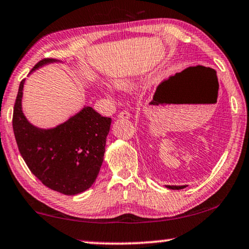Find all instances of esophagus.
<instances>
[{"instance_id": "1", "label": "esophagus", "mask_w": 249, "mask_h": 249, "mask_svg": "<svg viewBox=\"0 0 249 249\" xmlns=\"http://www.w3.org/2000/svg\"><path fill=\"white\" fill-rule=\"evenodd\" d=\"M118 119H128L130 118V112H128L127 110H123L118 114Z\"/></svg>"}]
</instances>
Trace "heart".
Masks as SVG:
<instances>
[{
    "label": "heart",
    "instance_id": "1",
    "mask_svg": "<svg viewBox=\"0 0 249 249\" xmlns=\"http://www.w3.org/2000/svg\"><path fill=\"white\" fill-rule=\"evenodd\" d=\"M133 83L127 82V81H119L117 82V86L119 89H123V90H127V89L133 88Z\"/></svg>",
    "mask_w": 249,
    "mask_h": 249
}]
</instances>
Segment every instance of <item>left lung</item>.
I'll list each match as a JSON object with an SVG mask.
<instances>
[{"label": "left lung", "mask_w": 249, "mask_h": 249, "mask_svg": "<svg viewBox=\"0 0 249 249\" xmlns=\"http://www.w3.org/2000/svg\"><path fill=\"white\" fill-rule=\"evenodd\" d=\"M165 187L172 190H180V189H184L187 185H165Z\"/></svg>", "instance_id": "1"}]
</instances>
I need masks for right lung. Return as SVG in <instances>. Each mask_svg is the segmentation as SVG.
<instances>
[{"instance_id": "add662e5", "label": "right lung", "mask_w": 249, "mask_h": 249, "mask_svg": "<svg viewBox=\"0 0 249 249\" xmlns=\"http://www.w3.org/2000/svg\"><path fill=\"white\" fill-rule=\"evenodd\" d=\"M61 62L43 59L29 74L43 66ZM25 79L19 85L12 126L19 151L33 174L52 190L75 196L88 190L104 161L111 118L84 107L67 121L51 128L28 122L22 111Z\"/></svg>"}]
</instances>
